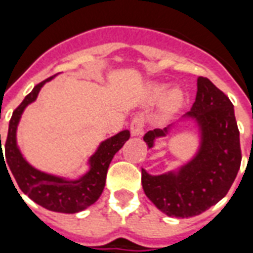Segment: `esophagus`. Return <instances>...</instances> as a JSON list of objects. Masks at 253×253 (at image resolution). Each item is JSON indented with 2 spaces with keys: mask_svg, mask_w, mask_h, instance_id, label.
Returning <instances> with one entry per match:
<instances>
[{
  "mask_svg": "<svg viewBox=\"0 0 253 253\" xmlns=\"http://www.w3.org/2000/svg\"><path fill=\"white\" fill-rule=\"evenodd\" d=\"M143 127H145V121H143L142 116H135L131 121L130 125V130H131L132 135H142L143 134Z\"/></svg>",
  "mask_w": 253,
  "mask_h": 253,
  "instance_id": "esophagus-1",
  "label": "esophagus"
}]
</instances>
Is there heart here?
I'll use <instances>...</instances> for the list:
<instances>
[{
	"label": "heart",
	"instance_id": "obj_1",
	"mask_svg": "<svg viewBox=\"0 0 253 253\" xmlns=\"http://www.w3.org/2000/svg\"><path fill=\"white\" fill-rule=\"evenodd\" d=\"M165 85H159V84H154L150 86V100H160L163 97V94L165 93ZM181 101H183V93L179 89H172L168 92V94L165 96L163 100V110L164 112H173L179 107H180Z\"/></svg>",
	"mask_w": 253,
	"mask_h": 253
}]
</instances>
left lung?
Segmentation results:
<instances>
[{
	"mask_svg": "<svg viewBox=\"0 0 253 253\" xmlns=\"http://www.w3.org/2000/svg\"><path fill=\"white\" fill-rule=\"evenodd\" d=\"M184 118L194 119L201 134L196 154L177 170L149 175L142 169V187L154 206L169 217L199 215L228 194L241 164L240 132L234 108L222 90L206 77H198L195 103ZM169 127L145 134L149 149Z\"/></svg>",
	"mask_w": 253,
	"mask_h": 253,
	"instance_id": "1",
	"label": "left lung"
}]
</instances>
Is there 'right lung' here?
<instances>
[{
    "label": "right lung",
    "mask_w": 253,
    "mask_h": 253,
    "mask_svg": "<svg viewBox=\"0 0 253 253\" xmlns=\"http://www.w3.org/2000/svg\"><path fill=\"white\" fill-rule=\"evenodd\" d=\"M55 76H51L41 84H38L32 89V92L25 96L23 103L13 111V115L9 122L8 137L5 141V159L2 157L0 134V163L3 161L5 168L9 170L8 175L12 173L14 176V180L17 181L20 190L35 203L51 211L74 214V212L83 211L84 209L93 205L99 199L104 190L105 177L110 163L116 152H119V149H122L125 142L130 138V131L123 130L100 143L97 150L89 159V170L76 180H67L65 177L44 173L28 164L20 152L16 139L20 118L23 115L25 107L35 101L42 86ZM5 159L7 160L6 162L4 161Z\"/></svg>",
    "instance_id": "add662e5"
}]
</instances>
